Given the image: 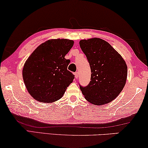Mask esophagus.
I'll return each instance as SVG.
<instances>
[{
	"instance_id": "esophagus-1",
	"label": "esophagus",
	"mask_w": 148,
	"mask_h": 148,
	"mask_svg": "<svg viewBox=\"0 0 148 148\" xmlns=\"http://www.w3.org/2000/svg\"><path fill=\"white\" fill-rule=\"evenodd\" d=\"M74 75H75V78H78V72H75Z\"/></svg>"
}]
</instances>
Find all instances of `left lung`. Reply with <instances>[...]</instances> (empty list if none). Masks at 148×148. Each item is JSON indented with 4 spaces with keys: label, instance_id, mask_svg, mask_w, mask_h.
Returning <instances> with one entry per match:
<instances>
[{
    "label": "left lung",
    "instance_id": "left-lung-1",
    "mask_svg": "<svg viewBox=\"0 0 148 148\" xmlns=\"http://www.w3.org/2000/svg\"><path fill=\"white\" fill-rule=\"evenodd\" d=\"M80 46L91 70L90 83L80 85L84 98L95 105L110 103L120 94L126 83L127 66L109 43L100 38L83 39Z\"/></svg>",
    "mask_w": 148,
    "mask_h": 148
}]
</instances>
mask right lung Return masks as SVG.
Wrapping results in <instances>:
<instances>
[{"instance_id":"1","label":"right lung","mask_w":148,"mask_h":148,"mask_svg":"<svg viewBox=\"0 0 148 148\" xmlns=\"http://www.w3.org/2000/svg\"><path fill=\"white\" fill-rule=\"evenodd\" d=\"M73 45L70 39H50L39 45L28 58L23 78L33 99L49 103L62 97L74 78L67 69L70 60L64 58Z\"/></svg>"}]
</instances>
